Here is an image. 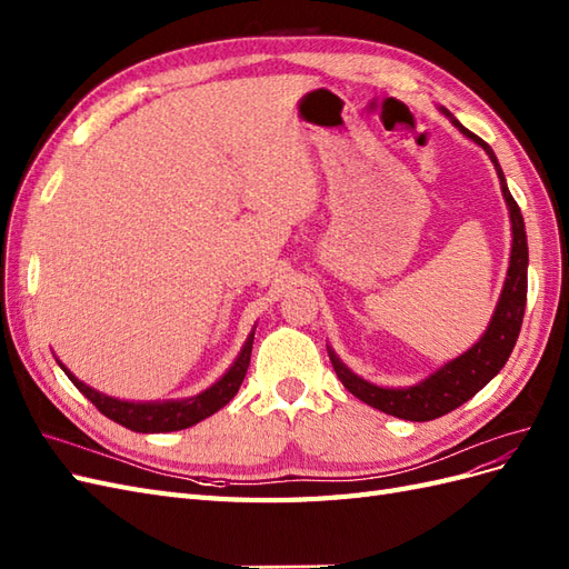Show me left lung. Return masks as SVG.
<instances>
[{
  "mask_svg": "<svg viewBox=\"0 0 569 569\" xmlns=\"http://www.w3.org/2000/svg\"><path fill=\"white\" fill-rule=\"evenodd\" d=\"M438 111L446 113L450 123L456 126L465 138L477 142L479 148L489 154V159L496 167V173L500 178L502 200L508 204L510 229H512L510 264H508L506 283H502L500 298L496 302L489 327H486V331L472 348L465 350L458 357H452L450 362L431 371L427 379H421L412 386H400V388L371 383L360 375H355V371L336 355V350L327 346L338 379L343 381V386L355 398H360L362 402L371 405V408H377L386 415H393L398 419H408V421H429L436 417H443L450 410L460 408V405L467 402L472 396H477L481 388L489 383L502 367H506L508 357L517 343L519 329H522V317H525V305H527V267H529L527 231H525L522 212H519V207L508 190L506 173H502L489 144L472 131H467V128L452 117L446 107H438Z\"/></svg>",
  "mask_w": 569,
  "mask_h": 569,
  "instance_id": "left-lung-1",
  "label": "left lung"
}]
</instances>
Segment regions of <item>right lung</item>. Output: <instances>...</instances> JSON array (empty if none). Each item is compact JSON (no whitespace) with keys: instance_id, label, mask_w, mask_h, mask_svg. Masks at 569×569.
<instances>
[{"instance_id":"add662e5","label":"right lung","mask_w":569,"mask_h":569,"mask_svg":"<svg viewBox=\"0 0 569 569\" xmlns=\"http://www.w3.org/2000/svg\"><path fill=\"white\" fill-rule=\"evenodd\" d=\"M252 340H254V329L250 331L246 343H242L236 362L226 369V375L221 379H217L212 386L204 388L202 393L181 398V400H152V402L121 400V398L97 391V388L88 386L86 381H80L76 375H71V369L63 365L59 357H57V365L63 369V375L71 379V383L78 388V391L83 393L104 417L117 421V425L138 433H167V431L188 429L192 425H198V421L212 417L238 393V388L242 379H246V371L250 367Z\"/></svg>"}]
</instances>
